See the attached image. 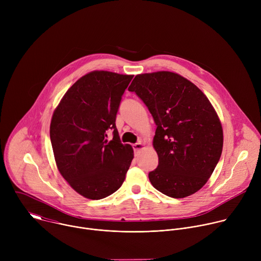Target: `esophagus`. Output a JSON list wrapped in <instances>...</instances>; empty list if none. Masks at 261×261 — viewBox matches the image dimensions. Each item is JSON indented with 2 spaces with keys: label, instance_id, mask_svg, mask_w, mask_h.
<instances>
[{
  "label": "esophagus",
  "instance_id": "34e87169",
  "mask_svg": "<svg viewBox=\"0 0 261 261\" xmlns=\"http://www.w3.org/2000/svg\"><path fill=\"white\" fill-rule=\"evenodd\" d=\"M132 146H133L134 153H135V154H138V153H139V152L142 150V148H143V146H144V145H143L142 143H140V142H137V143H134Z\"/></svg>",
  "mask_w": 261,
  "mask_h": 261
}]
</instances>
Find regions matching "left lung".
Instances as JSON below:
<instances>
[{
    "instance_id": "8db88e82",
    "label": "left lung",
    "mask_w": 261,
    "mask_h": 261,
    "mask_svg": "<svg viewBox=\"0 0 261 261\" xmlns=\"http://www.w3.org/2000/svg\"><path fill=\"white\" fill-rule=\"evenodd\" d=\"M143 101L157 129L153 145L158 167L151 184L172 198L200 190L223 148V130L206 96L190 81L169 71L138 74L129 89Z\"/></svg>"
}]
</instances>
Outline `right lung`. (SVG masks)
<instances>
[{
    "label": "right lung",
    "instance_id": "right-lung-1",
    "mask_svg": "<svg viewBox=\"0 0 261 261\" xmlns=\"http://www.w3.org/2000/svg\"><path fill=\"white\" fill-rule=\"evenodd\" d=\"M133 75L92 71L64 95L50 122V141L58 169L82 196L98 200L124 182L134 157L121 142L116 117ZM113 130V139L107 134Z\"/></svg>",
    "mask_w": 261,
    "mask_h": 261
}]
</instances>
